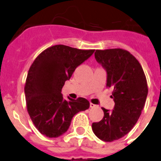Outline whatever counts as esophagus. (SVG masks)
Returning a JSON list of instances; mask_svg holds the SVG:
<instances>
[{"label":"esophagus","mask_w":161,"mask_h":161,"mask_svg":"<svg viewBox=\"0 0 161 161\" xmlns=\"http://www.w3.org/2000/svg\"><path fill=\"white\" fill-rule=\"evenodd\" d=\"M90 107H91V108H96V107H97V105H95V104H92V103H90Z\"/></svg>","instance_id":"1"}]
</instances>
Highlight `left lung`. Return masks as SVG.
I'll use <instances>...</instances> for the list:
<instances>
[{"mask_svg":"<svg viewBox=\"0 0 161 161\" xmlns=\"http://www.w3.org/2000/svg\"><path fill=\"white\" fill-rule=\"evenodd\" d=\"M95 58L106 71L114 106L112 110L102 108L103 119L92 129L101 140L113 142L128 134L138 120L148 93L147 79L138 60L128 51L97 50Z\"/></svg>","mask_w":161,"mask_h":161,"instance_id":"8db88e82","label":"left lung"}]
</instances>
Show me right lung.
<instances>
[{
	"instance_id": "right-lung-1",
	"label": "right lung",
	"mask_w": 161,
	"mask_h": 161,
	"mask_svg": "<svg viewBox=\"0 0 161 161\" xmlns=\"http://www.w3.org/2000/svg\"><path fill=\"white\" fill-rule=\"evenodd\" d=\"M95 50L55 45L42 51L28 70L24 92L27 109L37 130L48 137H58L69 129L72 119L87 110V99H64L61 89L78 66Z\"/></svg>"
}]
</instances>
